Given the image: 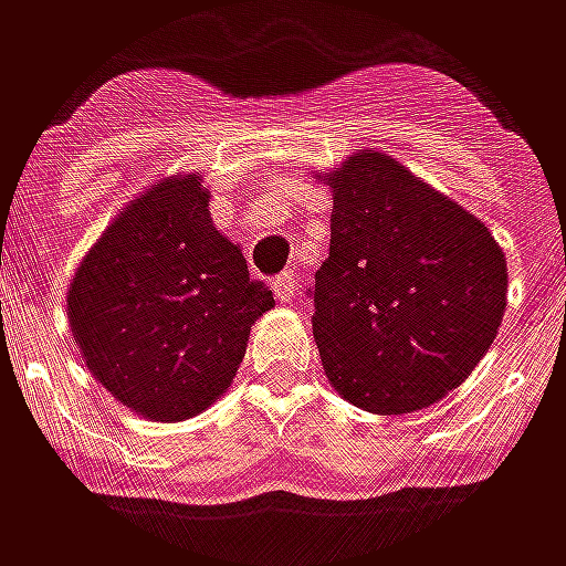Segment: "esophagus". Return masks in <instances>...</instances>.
<instances>
[{
  "label": "esophagus",
  "instance_id": "34e87169",
  "mask_svg": "<svg viewBox=\"0 0 566 566\" xmlns=\"http://www.w3.org/2000/svg\"><path fill=\"white\" fill-rule=\"evenodd\" d=\"M298 293V276L293 270H286V273H280L276 280H273V296L280 298V302H293Z\"/></svg>",
  "mask_w": 566,
  "mask_h": 566
}]
</instances>
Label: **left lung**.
Masks as SVG:
<instances>
[{
  "instance_id": "obj_1",
  "label": "left lung",
  "mask_w": 566,
  "mask_h": 566,
  "mask_svg": "<svg viewBox=\"0 0 566 566\" xmlns=\"http://www.w3.org/2000/svg\"><path fill=\"white\" fill-rule=\"evenodd\" d=\"M331 248L305 296L331 385L356 408L439 401L491 350L506 258L481 219L381 153L327 175Z\"/></svg>"
}]
</instances>
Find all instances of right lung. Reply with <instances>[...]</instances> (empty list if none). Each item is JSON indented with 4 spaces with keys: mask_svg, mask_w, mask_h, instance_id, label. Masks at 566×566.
Here are the masks:
<instances>
[{
    "mask_svg": "<svg viewBox=\"0 0 566 566\" xmlns=\"http://www.w3.org/2000/svg\"><path fill=\"white\" fill-rule=\"evenodd\" d=\"M207 207L197 175L158 181L85 254L66 298L95 379L153 420L210 408L273 305Z\"/></svg>",
    "mask_w": 566,
    "mask_h": 566,
    "instance_id": "1",
    "label": "right lung"
}]
</instances>
